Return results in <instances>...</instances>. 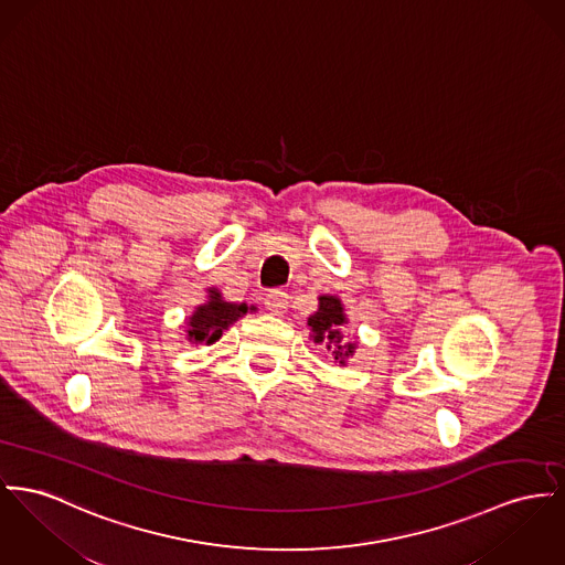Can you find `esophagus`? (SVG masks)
<instances>
[{"mask_svg": "<svg viewBox=\"0 0 565 565\" xmlns=\"http://www.w3.org/2000/svg\"><path fill=\"white\" fill-rule=\"evenodd\" d=\"M287 306H289V296L280 289H271L267 296H265V308L276 315V317H282L287 312Z\"/></svg>", "mask_w": 565, "mask_h": 565, "instance_id": "obj_1", "label": "esophagus"}]
</instances>
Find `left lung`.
I'll return each instance as SVG.
<instances>
[{"label":"left lung","instance_id":"8db88e82","mask_svg":"<svg viewBox=\"0 0 565 565\" xmlns=\"http://www.w3.org/2000/svg\"><path fill=\"white\" fill-rule=\"evenodd\" d=\"M347 319L342 315V303L334 296H321L319 310L308 319V326L312 330V340L319 344H326V349L332 353L334 360L344 364L349 355H353L355 344L342 339V328Z\"/></svg>","mask_w":565,"mask_h":565}]
</instances>
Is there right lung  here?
I'll return each instance as SVG.
<instances>
[{
  "label": "right lung",
  "mask_w": 565,
  "mask_h": 565,
  "mask_svg": "<svg viewBox=\"0 0 565 565\" xmlns=\"http://www.w3.org/2000/svg\"><path fill=\"white\" fill-rule=\"evenodd\" d=\"M248 312L246 303H231L218 291H210V301L199 306L189 321V340L196 344H212L223 337L226 328Z\"/></svg>",
  "instance_id": "add662e5"
}]
</instances>
